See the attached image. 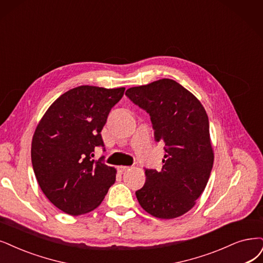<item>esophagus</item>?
<instances>
[{
    "mask_svg": "<svg viewBox=\"0 0 263 263\" xmlns=\"http://www.w3.org/2000/svg\"><path fill=\"white\" fill-rule=\"evenodd\" d=\"M129 169H130V167H128V166H119V167H118V170H119L120 172H124V171L129 170Z\"/></svg>",
    "mask_w": 263,
    "mask_h": 263,
    "instance_id": "1",
    "label": "esophagus"
}]
</instances>
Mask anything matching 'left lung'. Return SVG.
<instances>
[{
  "instance_id": "left-lung-1",
  "label": "left lung",
  "mask_w": 263,
  "mask_h": 263,
  "mask_svg": "<svg viewBox=\"0 0 263 263\" xmlns=\"http://www.w3.org/2000/svg\"><path fill=\"white\" fill-rule=\"evenodd\" d=\"M125 95L149 114L155 141L166 146L161 170H145L146 181L135 195L153 217L178 218L195 206L213 166L207 112L196 96L171 79L130 87Z\"/></svg>"
}]
</instances>
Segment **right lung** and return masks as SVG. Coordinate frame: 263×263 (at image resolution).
I'll list each match as a JSON object with an SVG mask.
<instances>
[{
	"label": "right lung",
	"instance_id": "1",
	"mask_svg": "<svg viewBox=\"0 0 263 263\" xmlns=\"http://www.w3.org/2000/svg\"><path fill=\"white\" fill-rule=\"evenodd\" d=\"M125 87L81 85L67 91L48 107L31 143L32 167L44 195L71 216L101 205L116 181V169L94 160L96 146L112 107Z\"/></svg>",
	"mask_w": 263,
	"mask_h": 263
}]
</instances>
